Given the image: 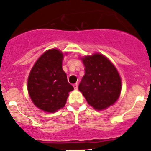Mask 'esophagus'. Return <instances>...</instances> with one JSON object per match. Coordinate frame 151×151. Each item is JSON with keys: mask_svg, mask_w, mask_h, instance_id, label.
Listing matches in <instances>:
<instances>
[{"mask_svg": "<svg viewBox=\"0 0 151 151\" xmlns=\"http://www.w3.org/2000/svg\"><path fill=\"white\" fill-rule=\"evenodd\" d=\"M73 87H74V89H78V83H73Z\"/></svg>", "mask_w": 151, "mask_h": 151, "instance_id": "1", "label": "esophagus"}]
</instances>
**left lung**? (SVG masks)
Listing matches in <instances>:
<instances>
[{"label": "left lung", "mask_w": 151, "mask_h": 151, "mask_svg": "<svg viewBox=\"0 0 151 151\" xmlns=\"http://www.w3.org/2000/svg\"><path fill=\"white\" fill-rule=\"evenodd\" d=\"M85 74L79 84L87 103L101 111L114 104L121 91V81L116 68L104 55L100 54L82 59Z\"/></svg>", "instance_id": "left-lung-1"}]
</instances>
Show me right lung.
Masks as SVG:
<instances>
[{
    "instance_id": "1",
    "label": "right lung",
    "mask_w": 151,
    "mask_h": 151,
    "mask_svg": "<svg viewBox=\"0 0 151 151\" xmlns=\"http://www.w3.org/2000/svg\"><path fill=\"white\" fill-rule=\"evenodd\" d=\"M63 54L57 49L47 50L37 60L27 81L29 94L35 105L46 112L64 107L68 93L73 90L62 69Z\"/></svg>"
}]
</instances>
